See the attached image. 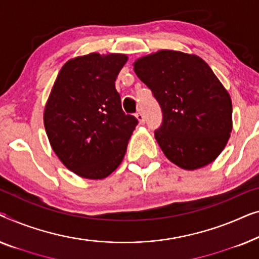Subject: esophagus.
Listing matches in <instances>:
<instances>
[{
  "label": "esophagus",
  "instance_id": "34e87169",
  "mask_svg": "<svg viewBox=\"0 0 259 259\" xmlns=\"http://www.w3.org/2000/svg\"><path fill=\"white\" fill-rule=\"evenodd\" d=\"M136 118H137V121H138V123H140V124H144L145 119H144L143 114H142L141 111L137 112V114H136Z\"/></svg>",
  "mask_w": 259,
  "mask_h": 259
}]
</instances>
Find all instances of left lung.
<instances>
[{
  "label": "left lung",
  "mask_w": 259,
  "mask_h": 259,
  "mask_svg": "<svg viewBox=\"0 0 259 259\" xmlns=\"http://www.w3.org/2000/svg\"><path fill=\"white\" fill-rule=\"evenodd\" d=\"M163 112L155 138L166 158L184 170L216 159L232 130V102L212 69L201 57L158 50L134 62Z\"/></svg>",
  "instance_id": "8db88e82"
}]
</instances>
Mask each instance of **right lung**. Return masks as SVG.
Masks as SVG:
<instances>
[{
	"mask_svg": "<svg viewBox=\"0 0 259 259\" xmlns=\"http://www.w3.org/2000/svg\"><path fill=\"white\" fill-rule=\"evenodd\" d=\"M125 54L90 53L70 58L58 72L43 123L64 166L79 177L102 180L124 158L137 119L122 110L115 81Z\"/></svg>",
	"mask_w": 259,
	"mask_h": 259,
	"instance_id": "obj_1",
	"label": "right lung"
}]
</instances>
